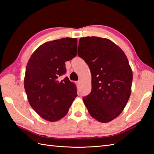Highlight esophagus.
<instances>
[{
    "label": "esophagus",
    "instance_id": "34e87169",
    "mask_svg": "<svg viewBox=\"0 0 154 154\" xmlns=\"http://www.w3.org/2000/svg\"><path fill=\"white\" fill-rule=\"evenodd\" d=\"M77 84H80V83H81V81H80V80H78V81H77Z\"/></svg>",
    "mask_w": 154,
    "mask_h": 154
}]
</instances>
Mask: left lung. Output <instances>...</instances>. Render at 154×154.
<instances>
[{"label":"left lung","mask_w":154,"mask_h":154,"mask_svg":"<svg viewBox=\"0 0 154 154\" xmlns=\"http://www.w3.org/2000/svg\"><path fill=\"white\" fill-rule=\"evenodd\" d=\"M78 55L90 68L92 90L83 97L91 116L106 123L122 112L131 94L132 71L125 54L106 38H81Z\"/></svg>","instance_id":"8db88e82"}]
</instances>
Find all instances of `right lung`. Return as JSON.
Returning a JSON list of instances; mask_svg holds the SVG:
<instances>
[{
    "instance_id": "add662e5",
    "label": "right lung",
    "mask_w": 154,
    "mask_h": 154,
    "mask_svg": "<svg viewBox=\"0 0 154 154\" xmlns=\"http://www.w3.org/2000/svg\"><path fill=\"white\" fill-rule=\"evenodd\" d=\"M77 38H65L40 45L29 60L24 88L30 106L44 119L54 122L66 115L77 96L75 85L67 77L65 61L76 56Z\"/></svg>"
}]
</instances>
